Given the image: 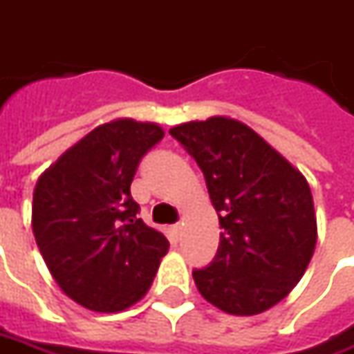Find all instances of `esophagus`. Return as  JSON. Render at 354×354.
<instances>
[{"mask_svg":"<svg viewBox=\"0 0 354 354\" xmlns=\"http://www.w3.org/2000/svg\"><path fill=\"white\" fill-rule=\"evenodd\" d=\"M182 230H184V225H182L180 222L174 223V225H170V234H172V238L174 239L180 238V236H182Z\"/></svg>","mask_w":354,"mask_h":354,"instance_id":"34e87169","label":"esophagus"}]
</instances>
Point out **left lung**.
I'll return each mask as SVG.
<instances>
[{
    "instance_id": "8db88e82",
    "label": "left lung",
    "mask_w": 354,
    "mask_h": 354,
    "mask_svg": "<svg viewBox=\"0 0 354 354\" xmlns=\"http://www.w3.org/2000/svg\"><path fill=\"white\" fill-rule=\"evenodd\" d=\"M170 134L204 172L222 227L218 254L192 271L198 291L232 315L273 307L299 281L315 250L307 180L234 118L186 122Z\"/></svg>"
}]
</instances>
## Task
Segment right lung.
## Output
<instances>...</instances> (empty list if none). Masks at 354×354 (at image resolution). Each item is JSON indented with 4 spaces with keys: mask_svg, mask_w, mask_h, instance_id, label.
<instances>
[{
    "mask_svg": "<svg viewBox=\"0 0 354 354\" xmlns=\"http://www.w3.org/2000/svg\"><path fill=\"white\" fill-rule=\"evenodd\" d=\"M162 138L152 122H106L39 178V252L59 287L86 309L115 313L136 303L168 252V239L138 218L131 196L138 164Z\"/></svg>",
    "mask_w": 354,
    "mask_h": 354,
    "instance_id": "right-lung-1",
    "label": "right lung"
}]
</instances>
